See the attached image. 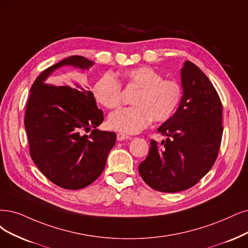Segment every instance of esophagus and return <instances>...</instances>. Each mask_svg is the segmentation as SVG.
Segmentation results:
<instances>
[{
	"label": "esophagus",
	"instance_id": "34e87169",
	"mask_svg": "<svg viewBox=\"0 0 248 248\" xmlns=\"http://www.w3.org/2000/svg\"><path fill=\"white\" fill-rule=\"evenodd\" d=\"M116 139H117V141H124V140H126V139H131V137L125 135V134H124V133H117Z\"/></svg>",
	"mask_w": 248,
	"mask_h": 248
}]
</instances>
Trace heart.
I'll use <instances>...</instances> for the list:
<instances>
[{"instance_id": "heart-1", "label": "heart", "mask_w": 248, "mask_h": 248, "mask_svg": "<svg viewBox=\"0 0 248 248\" xmlns=\"http://www.w3.org/2000/svg\"><path fill=\"white\" fill-rule=\"evenodd\" d=\"M122 79L126 88L137 89L133 107L123 108L110 114V129L126 134L138 133L151 121L166 122L175 113L182 98V87L175 79H163L160 72L150 66L125 70ZM97 102L108 109L122 104V87L110 72L101 76L93 87Z\"/></svg>"}]
</instances>
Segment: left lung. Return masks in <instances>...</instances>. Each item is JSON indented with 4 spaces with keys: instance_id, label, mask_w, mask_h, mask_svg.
Returning <instances> with one entry per match:
<instances>
[{
    "instance_id": "left-lung-1",
    "label": "left lung",
    "mask_w": 248,
    "mask_h": 248,
    "mask_svg": "<svg viewBox=\"0 0 248 248\" xmlns=\"http://www.w3.org/2000/svg\"><path fill=\"white\" fill-rule=\"evenodd\" d=\"M183 95L177 111L158 129L161 144L151 140L139 164L142 179L167 193L194 186L214 166L223 136V106L212 81L191 61L181 68Z\"/></svg>"
}]
</instances>
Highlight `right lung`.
<instances>
[{"label": "right lung", "mask_w": 248, "mask_h": 248, "mask_svg": "<svg viewBox=\"0 0 248 248\" xmlns=\"http://www.w3.org/2000/svg\"><path fill=\"white\" fill-rule=\"evenodd\" d=\"M94 64L75 55L50 66L34 80L26 105L24 125L31 156L44 176L68 190L85 188L102 173L116 135L97 129L104 115L92 92L76 81L52 86L47 80L60 67L88 70ZM92 128L89 136L84 135Z\"/></svg>", "instance_id": "right-lung-1"}]
</instances>
